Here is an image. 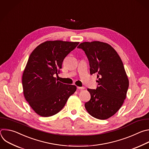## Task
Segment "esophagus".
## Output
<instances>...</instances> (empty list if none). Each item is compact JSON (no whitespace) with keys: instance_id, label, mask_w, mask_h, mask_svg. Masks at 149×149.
Listing matches in <instances>:
<instances>
[{"instance_id":"1","label":"esophagus","mask_w":149,"mask_h":149,"mask_svg":"<svg viewBox=\"0 0 149 149\" xmlns=\"http://www.w3.org/2000/svg\"><path fill=\"white\" fill-rule=\"evenodd\" d=\"M77 88L79 90H83V89L85 88L84 87H77Z\"/></svg>"}]
</instances>
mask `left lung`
<instances>
[{"instance_id": "left-lung-1", "label": "left lung", "mask_w": 149, "mask_h": 149, "mask_svg": "<svg viewBox=\"0 0 149 149\" xmlns=\"http://www.w3.org/2000/svg\"><path fill=\"white\" fill-rule=\"evenodd\" d=\"M82 49L89 62L91 74L97 73L96 89L88 88L91 100L84 104L92 116L105 120L122 107L129 88V80L123 62L116 51L109 44L94 41L83 42Z\"/></svg>"}]
</instances>
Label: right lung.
Segmentation results:
<instances>
[{"mask_svg":"<svg viewBox=\"0 0 149 149\" xmlns=\"http://www.w3.org/2000/svg\"><path fill=\"white\" fill-rule=\"evenodd\" d=\"M79 43L46 41L30 55L22 76L23 94L38 114L42 117L56 114L76 91V86L63 84L54 76L62 69L66 56Z\"/></svg>","mask_w":149,"mask_h":149,"instance_id":"add662e5","label":"right lung"}]
</instances>
